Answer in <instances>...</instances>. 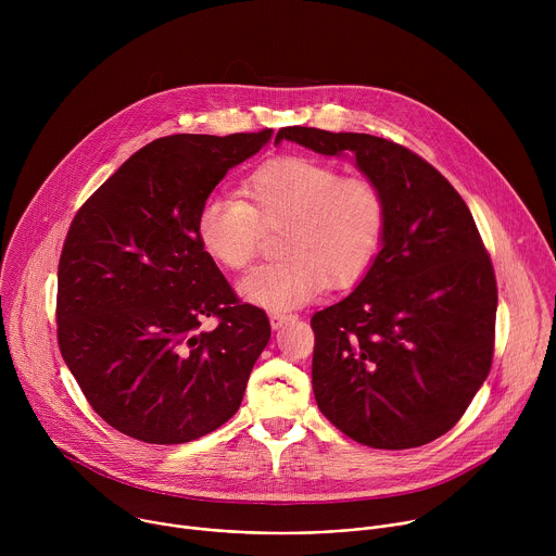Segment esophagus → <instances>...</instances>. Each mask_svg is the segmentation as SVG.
I'll return each mask as SVG.
<instances>
[{
	"label": "esophagus",
	"mask_w": 556,
	"mask_h": 556,
	"mask_svg": "<svg viewBox=\"0 0 556 556\" xmlns=\"http://www.w3.org/2000/svg\"><path fill=\"white\" fill-rule=\"evenodd\" d=\"M288 321H294V314H288V312H273L270 314V326L277 330L281 326H286Z\"/></svg>",
	"instance_id": "1"
}]
</instances>
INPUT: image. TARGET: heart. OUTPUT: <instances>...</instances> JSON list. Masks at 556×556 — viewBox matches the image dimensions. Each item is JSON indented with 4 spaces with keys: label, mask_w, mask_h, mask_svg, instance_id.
<instances>
[{
    "label": "heart",
    "mask_w": 556,
    "mask_h": 556,
    "mask_svg": "<svg viewBox=\"0 0 556 556\" xmlns=\"http://www.w3.org/2000/svg\"><path fill=\"white\" fill-rule=\"evenodd\" d=\"M266 230H281V262L242 279L244 299L290 309L328 286L350 288L374 266L387 230V200L367 176H343L309 155H279L257 167L240 198H208L195 217L202 251L224 270H244Z\"/></svg>",
    "instance_id": "b5f03b06"
}]
</instances>
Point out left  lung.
Returning <instances> with one entry per match:
<instances>
[{
	"label": "left lung",
	"mask_w": 556,
	"mask_h": 556,
	"mask_svg": "<svg viewBox=\"0 0 556 556\" xmlns=\"http://www.w3.org/2000/svg\"><path fill=\"white\" fill-rule=\"evenodd\" d=\"M283 138L354 155L387 200L374 266L309 321L316 405L365 446L429 444L455 427L493 365L497 281L480 230L451 182L399 142L314 127H281Z\"/></svg>",
	"instance_id": "obj_1"
}]
</instances>
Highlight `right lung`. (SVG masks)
<instances>
[{
    "label": "right lung",
    "mask_w": 556,
    "mask_h": 556,
    "mask_svg": "<svg viewBox=\"0 0 556 556\" xmlns=\"http://www.w3.org/2000/svg\"><path fill=\"white\" fill-rule=\"evenodd\" d=\"M270 136L157 138L70 224L59 260V350L92 409L129 438L191 442L242 405L270 321L206 257L195 217L228 169ZM208 315L216 328L202 331Z\"/></svg>",
    "instance_id": "right-lung-1"
}]
</instances>
